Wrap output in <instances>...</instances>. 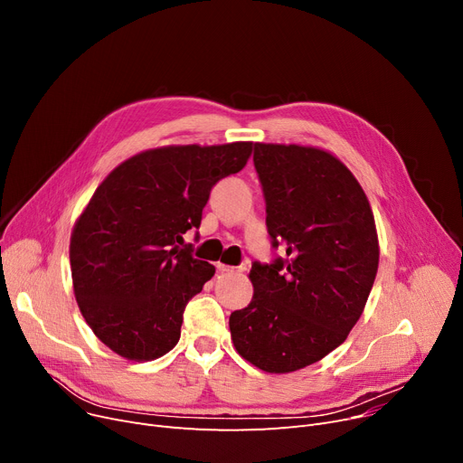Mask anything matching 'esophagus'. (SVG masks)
<instances>
[{"instance_id":"esophagus-1","label":"esophagus","mask_w":463,"mask_h":463,"mask_svg":"<svg viewBox=\"0 0 463 463\" xmlns=\"http://www.w3.org/2000/svg\"><path fill=\"white\" fill-rule=\"evenodd\" d=\"M217 270L222 274H238V272H246L248 266H238V269H234V266H229V264H223V262H217Z\"/></svg>"}]
</instances>
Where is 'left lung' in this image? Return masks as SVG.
Returning <instances> with one entry per match:
<instances>
[{"instance_id":"8db88e82","label":"left lung","mask_w":463,"mask_h":463,"mask_svg":"<svg viewBox=\"0 0 463 463\" xmlns=\"http://www.w3.org/2000/svg\"><path fill=\"white\" fill-rule=\"evenodd\" d=\"M274 264L253 262V298L231 313L234 349L255 368L290 373L345 342L366 307L379 266L370 201L334 154L255 142Z\"/></svg>"}]
</instances>
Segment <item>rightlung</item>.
Returning a JSON list of instances; mask_svg holds the SVG:
<instances>
[{"mask_svg": "<svg viewBox=\"0 0 463 463\" xmlns=\"http://www.w3.org/2000/svg\"><path fill=\"white\" fill-rule=\"evenodd\" d=\"M253 142L161 146L140 152L95 189L71 232L72 290L88 326L126 360L166 354L185 304L215 269L193 259L212 187L246 166Z\"/></svg>", "mask_w": 463, "mask_h": 463, "instance_id": "1", "label": "right lung"}]
</instances>
